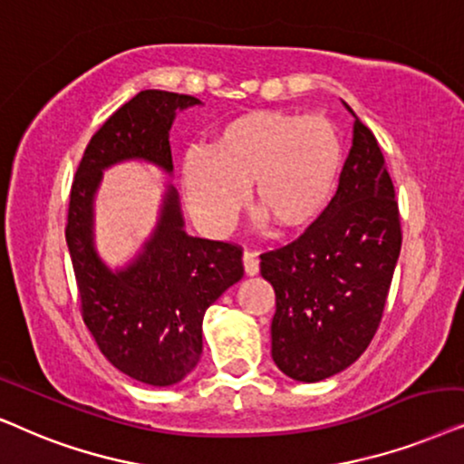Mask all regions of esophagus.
Returning a JSON list of instances; mask_svg holds the SVG:
<instances>
[{
	"instance_id": "34e87169",
	"label": "esophagus",
	"mask_w": 464,
	"mask_h": 464,
	"mask_svg": "<svg viewBox=\"0 0 464 464\" xmlns=\"http://www.w3.org/2000/svg\"><path fill=\"white\" fill-rule=\"evenodd\" d=\"M244 269L248 276H256L258 274V255L252 250L244 252Z\"/></svg>"
}]
</instances>
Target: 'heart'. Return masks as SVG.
<instances>
[{
  "label": "heart",
  "mask_w": 464,
  "mask_h": 464,
  "mask_svg": "<svg viewBox=\"0 0 464 464\" xmlns=\"http://www.w3.org/2000/svg\"><path fill=\"white\" fill-rule=\"evenodd\" d=\"M342 165L343 146L329 119L255 110L225 122L209 148L187 152L182 187L212 231L233 225L252 184L255 212L276 233H293L324 212Z\"/></svg>",
  "instance_id": "1"
}]
</instances>
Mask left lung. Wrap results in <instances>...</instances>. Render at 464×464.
Segmentation results:
<instances>
[{
    "label": "left lung",
    "mask_w": 464,
    "mask_h": 464,
    "mask_svg": "<svg viewBox=\"0 0 464 464\" xmlns=\"http://www.w3.org/2000/svg\"><path fill=\"white\" fill-rule=\"evenodd\" d=\"M399 252V203L384 154L356 119L335 197L299 237L261 255V274L276 290L271 356L280 372L320 382L367 350Z\"/></svg>",
    "instance_id": "left-lung-1"
}]
</instances>
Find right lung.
<instances>
[{
  "label": "right lung",
  "instance_id": "right-lung-1",
  "mask_svg": "<svg viewBox=\"0 0 464 464\" xmlns=\"http://www.w3.org/2000/svg\"><path fill=\"white\" fill-rule=\"evenodd\" d=\"M195 103L201 102L154 89L129 99L91 138L67 209L65 239L84 324L119 372L150 386L176 384L197 367L206 310L244 276L242 246L187 236L169 187L150 242L114 274L92 248V195L102 171L119 160L144 159L174 169L171 122L176 110Z\"/></svg>",
  "mask_w": 464,
  "mask_h": 464
}]
</instances>
